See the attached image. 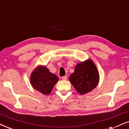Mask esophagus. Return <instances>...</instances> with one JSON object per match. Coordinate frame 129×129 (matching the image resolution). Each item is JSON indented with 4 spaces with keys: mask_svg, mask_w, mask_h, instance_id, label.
Returning a JSON list of instances; mask_svg holds the SVG:
<instances>
[{
    "mask_svg": "<svg viewBox=\"0 0 129 129\" xmlns=\"http://www.w3.org/2000/svg\"><path fill=\"white\" fill-rule=\"evenodd\" d=\"M61 79H63V80H66V79H68L67 76H64V77H61Z\"/></svg>",
    "mask_w": 129,
    "mask_h": 129,
    "instance_id": "1",
    "label": "esophagus"
}]
</instances>
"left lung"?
<instances>
[{"mask_svg": "<svg viewBox=\"0 0 129 129\" xmlns=\"http://www.w3.org/2000/svg\"><path fill=\"white\" fill-rule=\"evenodd\" d=\"M69 81L78 93L85 94L96 88L99 82V73L96 64L90 58L76 65Z\"/></svg>", "mask_w": 129, "mask_h": 129, "instance_id": "8db88e82", "label": "left lung"}]
</instances>
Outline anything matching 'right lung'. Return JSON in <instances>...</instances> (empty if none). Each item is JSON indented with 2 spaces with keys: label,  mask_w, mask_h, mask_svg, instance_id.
<instances>
[{
  "label": "right lung",
  "mask_w": 129,
  "mask_h": 129,
  "mask_svg": "<svg viewBox=\"0 0 129 129\" xmlns=\"http://www.w3.org/2000/svg\"><path fill=\"white\" fill-rule=\"evenodd\" d=\"M58 81V78L42 65H39L33 70L30 77V81L33 88L45 95L51 92Z\"/></svg>",
  "instance_id": "add662e5"
}]
</instances>
